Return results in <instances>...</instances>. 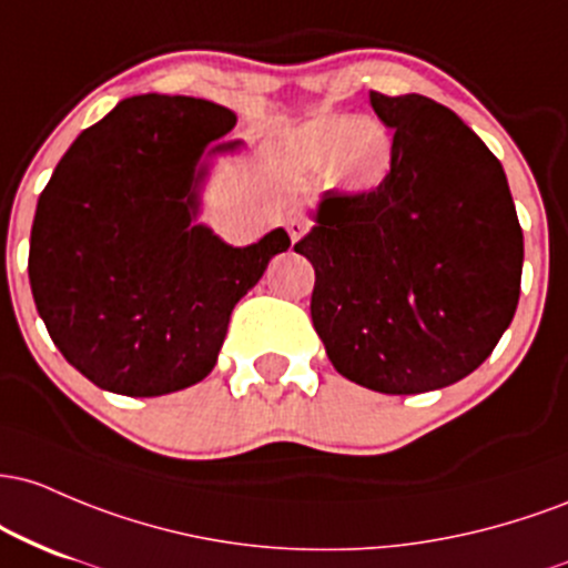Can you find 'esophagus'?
Returning a JSON list of instances; mask_svg holds the SVG:
<instances>
[{"label":"esophagus","instance_id":"1","mask_svg":"<svg viewBox=\"0 0 568 568\" xmlns=\"http://www.w3.org/2000/svg\"><path fill=\"white\" fill-rule=\"evenodd\" d=\"M308 227H311V222L305 220V216H290V220H286V233H290L292 244H297V241L308 233Z\"/></svg>","mask_w":568,"mask_h":568}]
</instances>
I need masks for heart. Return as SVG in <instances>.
<instances>
[{"mask_svg":"<svg viewBox=\"0 0 568 568\" xmlns=\"http://www.w3.org/2000/svg\"><path fill=\"white\" fill-rule=\"evenodd\" d=\"M284 158L301 174H324L348 193L381 187L397 161V139L384 120L314 114L286 133Z\"/></svg>","mask_w":568,"mask_h":568,"instance_id":"b5f03b06","label":"heart"}]
</instances>
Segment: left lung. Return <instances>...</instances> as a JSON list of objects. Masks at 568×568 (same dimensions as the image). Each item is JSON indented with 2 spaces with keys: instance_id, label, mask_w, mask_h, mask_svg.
<instances>
[{
  "instance_id": "left-lung-1",
  "label": "left lung",
  "mask_w": 568,
  "mask_h": 568,
  "mask_svg": "<svg viewBox=\"0 0 568 568\" xmlns=\"http://www.w3.org/2000/svg\"><path fill=\"white\" fill-rule=\"evenodd\" d=\"M397 161L369 193H324L295 244L314 265L311 318L343 378L422 394L467 378L513 322L524 231L483 139L426 95L369 91Z\"/></svg>"
}]
</instances>
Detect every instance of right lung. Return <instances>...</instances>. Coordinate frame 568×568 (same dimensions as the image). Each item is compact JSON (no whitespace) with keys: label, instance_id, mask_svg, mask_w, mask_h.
Returning a JSON list of instances; mask_svg holds the SVG:
<instances>
[{"label":"right lung","instance_id":"obj_1","mask_svg":"<svg viewBox=\"0 0 568 568\" xmlns=\"http://www.w3.org/2000/svg\"><path fill=\"white\" fill-rule=\"evenodd\" d=\"M233 125L214 101L133 95L74 139L42 190L31 295L63 359L99 388L161 397L206 378L235 303L290 250L284 227L241 250L193 222L203 150Z\"/></svg>","mask_w":568,"mask_h":568}]
</instances>
